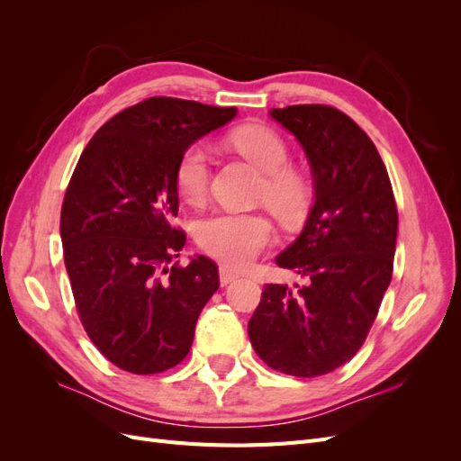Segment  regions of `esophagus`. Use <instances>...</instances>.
<instances>
[{
    "label": "esophagus",
    "mask_w": 461,
    "mask_h": 461,
    "mask_svg": "<svg viewBox=\"0 0 461 461\" xmlns=\"http://www.w3.org/2000/svg\"><path fill=\"white\" fill-rule=\"evenodd\" d=\"M236 278H239V273H234V271L227 269V267H221V269H219V281H221V286H227L229 283L236 281Z\"/></svg>",
    "instance_id": "esophagus-1"
}]
</instances>
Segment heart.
<instances>
[{
  "mask_svg": "<svg viewBox=\"0 0 461 461\" xmlns=\"http://www.w3.org/2000/svg\"><path fill=\"white\" fill-rule=\"evenodd\" d=\"M230 146L261 169L259 200L283 222H298L310 212L313 185L308 173L288 165L285 138L267 124H244L229 136ZM212 161L202 142L190 144L176 161L175 185L188 203H202L209 192ZM275 239L271 221L263 213L219 212L202 219L196 240L205 254L229 267H246Z\"/></svg>",
  "mask_w": 461,
  "mask_h": 461,
  "instance_id": "obj_1",
  "label": "heart"
}]
</instances>
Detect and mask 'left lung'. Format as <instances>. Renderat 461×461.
I'll return each mask as SVG.
<instances>
[{
  "label": "left lung",
  "instance_id": "8db88e82",
  "mask_svg": "<svg viewBox=\"0 0 461 461\" xmlns=\"http://www.w3.org/2000/svg\"><path fill=\"white\" fill-rule=\"evenodd\" d=\"M271 115L305 149L315 203L276 258L303 285H265L248 337L271 369L312 379L364 346L393 278L398 209L379 151L342 111L305 104Z\"/></svg>",
  "mask_w": 461,
  "mask_h": 461
}]
</instances>
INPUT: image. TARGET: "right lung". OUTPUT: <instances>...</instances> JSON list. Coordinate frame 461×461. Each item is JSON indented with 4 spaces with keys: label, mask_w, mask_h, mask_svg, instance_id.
Listing matches in <instances>:
<instances>
[{
    "label": "right lung",
    "mask_w": 461,
    "mask_h": 461,
    "mask_svg": "<svg viewBox=\"0 0 461 461\" xmlns=\"http://www.w3.org/2000/svg\"><path fill=\"white\" fill-rule=\"evenodd\" d=\"M234 115L236 107L148 97L92 136L68 180L59 229L75 305L90 340L122 371L178 366L219 288L209 258L173 265L186 242L171 225L175 169L192 142Z\"/></svg>",
    "instance_id": "1"
}]
</instances>
